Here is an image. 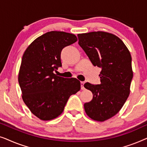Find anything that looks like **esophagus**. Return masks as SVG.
I'll use <instances>...</instances> for the list:
<instances>
[{"label": "esophagus", "mask_w": 147, "mask_h": 147, "mask_svg": "<svg viewBox=\"0 0 147 147\" xmlns=\"http://www.w3.org/2000/svg\"><path fill=\"white\" fill-rule=\"evenodd\" d=\"M84 84H85V82H81V89L82 90L85 89V87H84Z\"/></svg>", "instance_id": "34e87169"}]
</instances>
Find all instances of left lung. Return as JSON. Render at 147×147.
Masks as SVG:
<instances>
[{"mask_svg": "<svg viewBox=\"0 0 147 147\" xmlns=\"http://www.w3.org/2000/svg\"><path fill=\"white\" fill-rule=\"evenodd\" d=\"M78 44L92 63L101 68L100 84H84L93 99L84 104L86 114L103 122L116 115L129 96L133 77L132 57L120 38L103 31L78 34Z\"/></svg>", "mask_w": 147, "mask_h": 147, "instance_id": "8db88e82", "label": "left lung"}]
</instances>
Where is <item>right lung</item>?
I'll use <instances>...</instances> for the list:
<instances>
[{
    "mask_svg": "<svg viewBox=\"0 0 147 147\" xmlns=\"http://www.w3.org/2000/svg\"><path fill=\"white\" fill-rule=\"evenodd\" d=\"M78 41L75 35L50 31L38 37L24 53L19 84L24 102L34 115L43 120L57 118L63 111L70 96L80 90L76 78L54 74L61 67V52Z\"/></svg>",
    "mask_w": 147,
    "mask_h": 147,
    "instance_id": "obj_1",
    "label": "right lung"
}]
</instances>
